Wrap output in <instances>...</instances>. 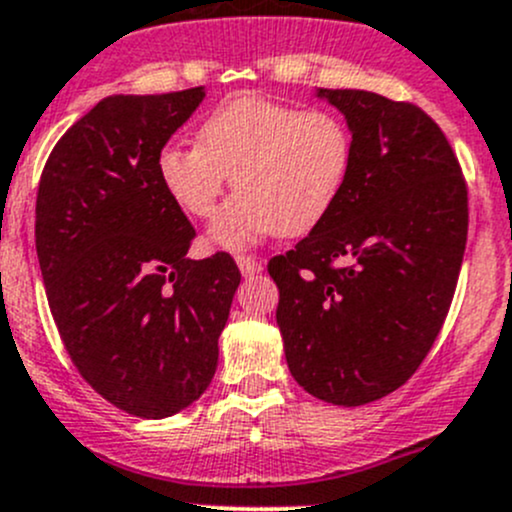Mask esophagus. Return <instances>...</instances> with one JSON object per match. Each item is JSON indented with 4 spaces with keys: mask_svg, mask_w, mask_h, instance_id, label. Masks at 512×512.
<instances>
[{
    "mask_svg": "<svg viewBox=\"0 0 512 512\" xmlns=\"http://www.w3.org/2000/svg\"><path fill=\"white\" fill-rule=\"evenodd\" d=\"M235 262H237V267H240L242 277H255V275H260L262 265L255 260V257H250V255H237Z\"/></svg>",
    "mask_w": 512,
    "mask_h": 512,
    "instance_id": "esophagus-1",
    "label": "esophagus"
}]
</instances>
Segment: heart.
Segmentation results:
<instances>
[{"instance_id": "obj_1", "label": "heart", "mask_w": 512, "mask_h": 512, "mask_svg": "<svg viewBox=\"0 0 512 512\" xmlns=\"http://www.w3.org/2000/svg\"><path fill=\"white\" fill-rule=\"evenodd\" d=\"M352 160V131L337 113L237 96L200 123L195 146L160 148L156 173L165 195L193 218L213 215L232 175L237 193L215 215L208 237L242 250L275 232L299 237L322 225L342 198Z\"/></svg>"}]
</instances>
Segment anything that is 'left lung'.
Returning a JSON list of instances; mask_svg holds the SVG:
<instances>
[{
	"label": "left lung",
	"instance_id": "left-lung-1",
	"mask_svg": "<svg viewBox=\"0 0 512 512\" xmlns=\"http://www.w3.org/2000/svg\"><path fill=\"white\" fill-rule=\"evenodd\" d=\"M314 96L352 131V173L327 220L267 272L294 381L327 404L364 406L409 381L441 332L466 252L468 190L421 108L359 89Z\"/></svg>",
	"mask_w": 512,
	"mask_h": 512
}]
</instances>
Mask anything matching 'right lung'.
Returning <instances> with one entry per match:
<instances>
[{"instance_id":"right-lung-1","label":"right lung","mask_w":512,"mask_h":512,"mask_svg":"<svg viewBox=\"0 0 512 512\" xmlns=\"http://www.w3.org/2000/svg\"><path fill=\"white\" fill-rule=\"evenodd\" d=\"M205 94L101 98L56 143L36 195V255L61 342L103 399L141 418L203 396L240 285L225 252L190 260L195 230L156 173Z\"/></svg>"}]
</instances>
